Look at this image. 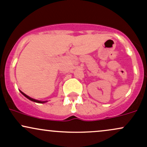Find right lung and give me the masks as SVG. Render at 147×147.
I'll return each instance as SVG.
<instances>
[{"label": "right lung", "instance_id": "right-lung-1", "mask_svg": "<svg viewBox=\"0 0 147 147\" xmlns=\"http://www.w3.org/2000/svg\"><path fill=\"white\" fill-rule=\"evenodd\" d=\"M20 92H21L22 94H23V95L24 96L27 97V98H28V99L31 100V101H34V102H36V103H45V102H46V101H38V100H36V99H34V98H31V97H29V96H27V95H26L25 94H24L22 92H21V91H20Z\"/></svg>", "mask_w": 147, "mask_h": 147}]
</instances>
